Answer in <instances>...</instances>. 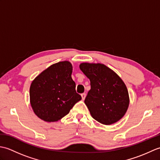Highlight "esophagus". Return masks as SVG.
<instances>
[{
  "label": "esophagus",
  "instance_id": "esophagus-1",
  "mask_svg": "<svg viewBox=\"0 0 160 160\" xmlns=\"http://www.w3.org/2000/svg\"><path fill=\"white\" fill-rule=\"evenodd\" d=\"M81 96H82V99L84 100V99H85V97H86V93H82V94H81Z\"/></svg>",
  "mask_w": 160,
  "mask_h": 160
}]
</instances>
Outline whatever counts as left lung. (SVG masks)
Masks as SVG:
<instances>
[{
    "instance_id": "obj_1",
    "label": "left lung",
    "mask_w": 160,
    "mask_h": 160,
    "mask_svg": "<svg viewBox=\"0 0 160 160\" xmlns=\"http://www.w3.org/2000/svg\"><path fill=\"white\" fill-rule=\"evenodd\" d=\"M80 69L90 80L91 89L84 103L92 118L105 125L121 120L129 105L128 92L123 80L103 64L83 62Z\"/></svg>"
}]
</instances>
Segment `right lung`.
<instances>
[{
	"mask_svg": "<svg viewBox=\"0 0 160 160\" xmlns=\"http://www.w3.org/2000/svg\"><path fill=\"white\" fill-rule=\"evenodd\" d=\"M69 61L52 64L32 81L30 104L34 113L47 122H57L69 113L82 98L76 93Z\"/></svg>",
	"mask_w": 160,
	"mask_h": 160,
	"instance_id": "add662e5",
	"label": "right lung"
}]
</instances>
